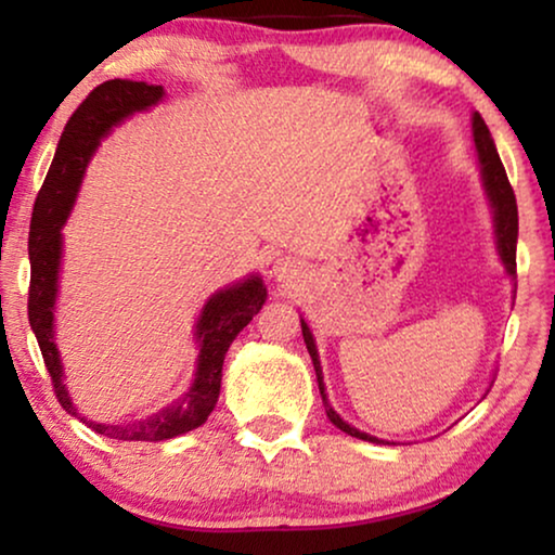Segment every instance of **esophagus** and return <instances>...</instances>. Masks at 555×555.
Returning a JSON list of instances; mask_svg holds the SVG:
<instances>
[{"instance_id":"1","label":"esophagus","mask_w":555,"mask_h":555,"mask_svg":"<svg viewBox=\"0 0 555 555\" xmlns=\"http://www.w3.org/2000/svg\"><path fill=\"white\" fill-rule=\"evenodd\" d=\"M291 272H293V264H291V262L280 260V262L275 264V275H278V280H285L287 275H291Z\"/></svg>"}]
</instances>
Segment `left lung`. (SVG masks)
Listing matches in <instances>:
<instances>
[{
    "label": "left lung",
    "mask_w": 555,
    "mask_h": 555,
    "mask_svg": "<svg viewBox=\"0 0 555 555\" xmlns=\"http://www.w3.org/2000/svg\"><path fill=\"white\" fill-rule=\"evenodd\" d=\"M473 139H475V149H477V158H480V171H482V184L485 192H488L490 207H492V222H495V237H498V253L500 260H503L507 275L515 278V247H518V204H515V194L511 181H507L505 166L500 162L495 143H492V135L485 126V120L480 113L473 116ZM300 328H302V340H306L310 359H313V369L318 376V389H321L323 397V406L328 420L336 424L340 431L351 435L356 439H363V442H376L382 444L384 439L371 437L366 431H359L351 424L340 420L336 414V409L328 404V397H325V384H323V369L321 361H318V348L313 340V333H310L308 323L300 318Z\"/></svg>",
    "instance_id": "8db88e82"
}]
</instances>
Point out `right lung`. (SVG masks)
<instances>
[{
	"mask_svg": "<svg viewBox=\"0 0 555 555\" xmlns=\"http://www.w3.org/2000/svg\"><path fill=\"white\" fill-rule=\"evenodd\" d=\"M164 98L162 86L135 80H105L78 105L60 135L55 158L44 177V184L35 199L33 224H29V300L27 315L33 325L37 344H40L44 366L50 371L55 397L67 414L78 416L82 424L98 435L124 442H164V439L186 435L207 422L219 399L222 386V363L227 348L237 333L260 313L268 298V287L257 275H249L245 283L224 287L211 295L196 321V340H199V359H196L194 384L184 397L158 409L156 414L143 420L101 424L90 422L73 406L70 393L63 384V363L55 346V298L57 272L63 257V224L70 215L75 196H78L82 173L98 149L103 135L113 126L131 116L135 111H146Z\"/></svg>",
	"mask_w": 555,
	"mask_h": 555,
	"instance_id": "right-lung-1",
	"label": "right lung"
}]
</instances>
